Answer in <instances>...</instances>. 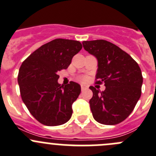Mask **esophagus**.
<instances>
[{
  "label": "esophagus",
  "instance_id": "34e87169",
  "mask_svg": "<svg viewBox=\"0 0 156 156\" xmlns=\"http://www.w3.org/2000/svg\"><path fill=\"white\" fill-rule=\"evenodd\" d=\"M87 89V87H86V86L84 85H81V91H84V90H86Z\"/></svg>",
  "mask_w": 156,
  "mask_h": 156
}]
</instances>
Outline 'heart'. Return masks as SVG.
Returning a JSON list of instances; mask_svg holds the SVG:
<instances>
[{"label": "heart", "mask_w": 156, "mask_h": 156, "mask_svg": "<svg viewBox=\"0 0 156 156\" xmlns=\"http://www.w3.org/2000/svg\"><path fill=\"white\" fill-rule=\"evenodd\" d=\"M79 80L80 81V82L82 83H85L87 81V77L86 76H80L79 78Z\"/></svg>", "instance_id": "heart-1"}]
</instances>
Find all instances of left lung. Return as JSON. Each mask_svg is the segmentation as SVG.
Masks as SVG:
<instances>
[{
  "label": "left lung",
  "mask_w": 156,
  "mask_h": 156,
  "mask_svg": "<svg viewBox=\"0 0 156 156\" xmlns=\"http://www.w3.org/2000/svg\"><path fill=\"white\" fill-rule=\"evenodd\" d=\"M83 45L98 60L95 83L106 87L103 92L90 87L93 118L104 125L120 123L133 112L141 96L143 78L140 67L130 55L109 41H83Z\"/></svg>",
  "instance_id": "left-lung-1"
}]
</instances>
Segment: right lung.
<instances>
[{
  "instance_id": "obj_1",
  "label": "right lung",
  "mask_w": 156,
  "mask_h": 156,
  "mask_svg": "<svg viewBox=\"0 0 156 156\" xmlns=\"http://www.w3.org/2000/svg\"><path fill=\"white\" fill-rule=\"evenodd\" d=\"M80 41L55 39L33 52L22 63L17 81L22 100L31 115L48 126L66 123L72 104L80 94V86L58 83V72L67 69L74 55L82 49Z\"/></svg>"
}]
</instances>
